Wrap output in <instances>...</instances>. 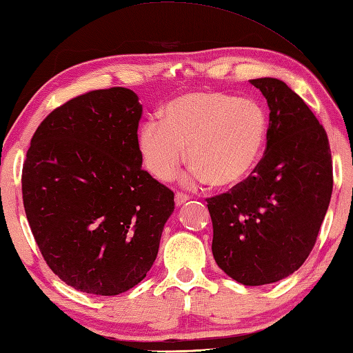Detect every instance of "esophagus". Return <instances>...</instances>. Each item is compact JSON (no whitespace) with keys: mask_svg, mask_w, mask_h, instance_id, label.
Returning <instances> with one entry per match:
<instances>
[{"mask_svg":"<svg viewBox=\"0 0 353 353\" xmlns=\"http://www.w3.org/2000/svg\"><path fill=\"white\" fill-rule=\"evenodd\" d=\"M188 199H190V196H188V194H185V193H176V196H174V202H176L177 207H181V205L187 202Z\"/></svg>","mask_w":353,"mask_h":353,"instance_id":"34e87169","label":"esophagus"}]
</instances>
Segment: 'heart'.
Returning a JSON list of instances; mask_svg holds the SVG:
<instances>
[{
	"mask_svg": "<svg viewBox=\"0 0 353 353\" xmlns=\"http://www.w3.org/2000/svg\"><path fill=\"white\" fill-rule=\"evenodd\" d=\"M268 117L259 101L194 91L170 100L157 121L139 131L143 163L157 181H170L187 150L190 181L234 187L252 174L264 151Z\"/></svg>",
	"mask_w": 353,
	"mask_h": 353,
	"instance_id": "heart-1",
	"label": "heart"
}]
</instances>
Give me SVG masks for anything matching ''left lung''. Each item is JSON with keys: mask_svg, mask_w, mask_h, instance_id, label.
<instances>
[{"mask_svg": "<svg viewBox=\"0 0 353 353\" xmlns=\"http://www.w3.org/2000/svg\"><path fill=\"white\" fill-rule=\"evenodd\" d=\"M270 110L267 148L253 174L207 199L216 264L243 285L287 278L309 258L327 213L332 154L315 114L278 79L250 80Z\"/></svg>", "mask_w": 353, "mask_h": 353, "instance_id": "8db88e82", "label": "left lung"}]
</instances>
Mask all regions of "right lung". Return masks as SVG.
I'll use <instances>...</instances> for the list:
<instances>
[{"label":"right lung","instance_id":"right-lung-1","mask_svg":"<svg viewBox=\"0 0 353 353\" xmlns=\"http://www.w3.org/2000/svg\"><path fill=\"white\" fill-rule=\"evenodd\" d=\"M140 117L131 89H99L57 108L30 140L26 216L50 270L80 292L137 285L174 211V193L142 170Z\"/></svg>","mask_w":353,"mask_h":353}]
</instances>
